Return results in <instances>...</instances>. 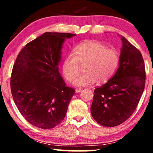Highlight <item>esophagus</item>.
I'll use <instances>...</instances> for the list:
<instances>
[{
    "label": "esophagus",
    "instance_id": "esophagus-1",
    "mask_svg": "<svg viewBox=\"0 0 153 153\" xmlns=\"http://www.w3.org/2000/svg\"><path fill=\"white\" fill-rule=\"evenodd\" d=\"M82 90V88H76V92L78 93V92H80Z\"/></svg>",
    "mask_w": 153,
    "mask_h": 153
}]
</instances>
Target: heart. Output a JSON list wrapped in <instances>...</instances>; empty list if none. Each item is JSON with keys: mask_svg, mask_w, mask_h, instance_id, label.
Returning <instances> with one entry per match:
<instances>
[{"mask_svg": "<svg viewBox=\"0 0 153 153\" xmlns=\"http://www.w3.org/2000/svg\"><path fill=\"white\" fill-rule=\"evenodd\" d=\"M119 63V55L113 49L97 41H89L77 46L74 53L67 55L63 64L66 79L72 82L79 73L81 64H86L84 74L75 79L77 86H92L96 82H104L112 76Z\"/></svg>", "mask_w": 153, "mask_h": 153, "instance_id": "obj_1", "label": "heart"}]
</instances>
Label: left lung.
<instances>
[{
    "mask_svg": "<svg viewBox=\"0 0 153 153\" xmlns=\"http://www.w3.org/2000/svg\"><path fill=\"white\" fill-rule=\"evenodd\" d=\"M122 48L115 74L94 90L90 109L94 120L105 127H115L132 115L143 93L146 71L138 48L123 36Z\"/></svg>",
    "mask_w": 153,
    "mask_h": 153,
    "instance_id": "8db88e82",
    "label": "left lung"
}]
</instances>
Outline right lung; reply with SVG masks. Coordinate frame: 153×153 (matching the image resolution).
Returning <instances> with one entry per match:
<instances>
[{
	"label": "right lung",
	"mask_w": 153,
	"mask_h": 153,
	"mask_svg": "<svg viewBox=\"0 0 153 153\" xmlns=\"http://www.w3.org/2000/svg\"><path fill=\"white\" fill-rule=\"evenodd\" d=\"M76 34L45 32L27 43L18 55L11 77L14 102L25 120L42 129L59 125L65 117L75 90L59 71L65 38Z\"/></svg>",
	"instance_id": "obj_1"
}]
</instances>
